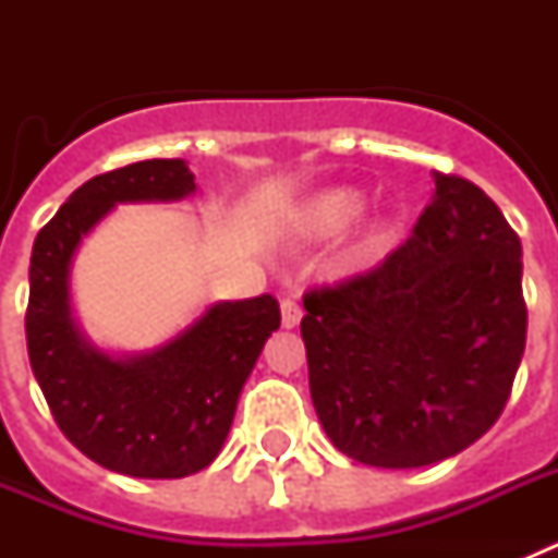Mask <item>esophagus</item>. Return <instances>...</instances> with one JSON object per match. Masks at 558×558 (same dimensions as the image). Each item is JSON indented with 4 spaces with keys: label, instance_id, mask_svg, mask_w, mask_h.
I'll return each mask as SVG.
<instances>
[{
    "label": "esophagus",
    "instance_id": "34e87169",
    "mask_svg": "<svg viewBox=\"0 0 558 558\" xmlns=\"http://www.w3.org/2000/svg\"><path fill=\"white\" fill-rule=\"evenodd\" d=\"M304 310L299 307V304L293 302V299H284L282 302V327L284 329H293L299 327V322H302Z\"/></svg>",
    "mask_w": 558,
    "mask_h": 558
}]
</instances>
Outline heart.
<instances>
[{
    "label": "heart",
    "instance_id": "heart-1",
    "mask_svg": "<svg viewBox=\"0 0 558 558\" xmlns=\"http://www.w3.org/2000/svg\"><path fill=\"white\" fill-rule=\"evenodd\" d=\"M368 209L366 195L352 186H335V190L315 195L307 209L299 218V236L307 243H329L338 240L347 231L363 220ZM397 243V231L388 223H377L366 231V236L354 245L352 263H374L379 256H386Z\"/></svg>",
    "mask_w": 558,
    "mask_h": 558
}]
</instances>
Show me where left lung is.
<instances>
[{"instance_id":"8db88e82","label":"left lung","mask_w":558,"mask_h":558,"mask_svg":"<svg viewBox=\"0 0 558 558\" xmlns=\"http://www.w3.org/2000/svg\"><path fill=\"white\" fill-rule=\"evenodd\" d=\"M433 181L405 245L304 295L315 413L343 456L383 470L475 445L525 352L520 236L481 186L445 172Z\"/></svg>"}]
</instances>
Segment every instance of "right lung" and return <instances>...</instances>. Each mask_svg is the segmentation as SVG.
Masks as SVG:
<instances>
[{
  "label": "right lung",
  "mask_w": 558,
  "mask_h": 558,
  "mask_svg": "<svg viewBox=\"0 0 558 558\" xmlns=\"http://www.w3.org/2000/svg\"><path fill=\"white\" fill-rule=\"evenodd\" d=\"M195 192L184 159H147L77 186L38 231L29 256V366L63 436L86 458L131 477L206 470L234 422L236 399L270 332L274 295L218 302L165 347L97 349L72 315L69 276L83 236L117 204L181 201Z\"/></svg>",
  "instance_id": "right-lung-1"
}]
</instances>
